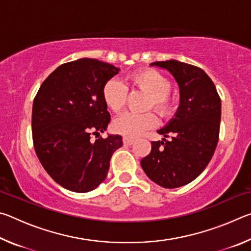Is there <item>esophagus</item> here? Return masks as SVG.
<instances>
[{
    "mask_svg": "<svg viewBox=\"0 0 251 251\" xmlns=\"http://www.w3.org/2000/svg\"><path fill=\"white\" fill-rule=\"evenodd\" d=\"M123 143H124L125 145H131V144L134 143V139L128 138V137H124V138H123Z\"/></svg>",
    "mask_w": 251,
    "mask_h": 251,
    "instance_id": "esophagus-1",
    "label": "esophagus"
}]
</instances>
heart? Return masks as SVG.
<instances>
[{"label":"heart","instance_id":"obj_1","mask_svg":"<svg viewBox=\"0 0 251 251\" xmlns=\"http://www.w3.org/2000/svg\"><path fill=\"white\" fill-rule=\"evenodd\" d=\"M128 83L131 88L138 90L150 96L146 109H154L160 117H168L174 110V100L171 96L172 84L169 79L155 70H142L128 76ZM101 97L110 112L118 114L124 108L127 90L121 82L109 79L104 84ZM156 117L152 113L143 115L127 113L113 122V130L116 134L128 138H135L144 131L152 128L156 125Z\"/></svg>","mask_w":251,"mask_h":251}]
</instances>
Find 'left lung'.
<instances>
[{
	"mask_svg": "<svg viewBox=\"0 0 251 251\" xmlns=\"http://www.w3.org/2000/svg\"><path fill=\"white\" fill-rule=\"evenodd\" d=\"M167 70L179 86V106L174 118L157 133L150 155L141 160L146 175L164 188L189 184L207 167L219 138L222 100L209 76L197 66L176 59L154 62ZM171 137L168 141L166 138Z\"/></svg>",
	"mask_w": 251,
	"mask_h": 251,
	"instance_id": "8db88e82",
	"label": "left lung"
}]
</instances>
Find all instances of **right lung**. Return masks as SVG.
Instances as JSON below:
<instances>
[{
	"instance_id": "right-lung-1",
	"label": "right lung",
	"mask_w": 251,
	"mask_h": 251,
	"mask_svg": "<svg viewBox=\"0 0 251 251\" xmlns=\"http://www.w3.org/2000/svg\"><path fill=\"white\" fill-rule=\"evenodd\" d=\"M120 69L95 58H79L49 75L33 101L34 150L53 179L75 193L95 189L107 176L121 135L99 137L110 115L101 97L104 84Z\"/></svg>"
}]
</instances>
